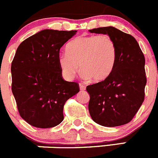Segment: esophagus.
<instances>
[{
  "mask_svg": "<svg viewBox=\"0 0 158 158\" xmlns=\"http://www.w3.org/2000/svg\"><path fill=\"white\" fill-rule=\"evenodd\" d=\"M79 87H80V90H85V87L82 84H79Z\"/></svg>",
  "mask_w": 158,
  "mask_h": 158,
  "instance_id": "esophagus-1",
  "label": "esophagus"
}]
</instances>
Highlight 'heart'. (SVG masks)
Instances as JSON below:
<instances>
[{
  "label": "heart",
  "instance_id": "obj_1",
  "mask_svg": "<svg viewBox=\"0 0 158 158\" xmlns=\"http://www.w3.org/2000/svg\"><path fill=\"white\" fill-rule=\"evenodd\" d=\"M66 49L57 56L59 68L66 80L73 79L80 67L82 78L101 82L114 68L117 48L108 35L77 37L67 44Z\"/></svg>",
  "mask_w": 158,
  "mask_h": 158
}]
</instances>
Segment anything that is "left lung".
I'll use <instances>...</instances> for the list:
<instances>
[{
  "mask_svg": "<svg viewBox=\"0 0 158 158\" xmlns=\"http://www.w3.org/2000/svg\"><path fill=\"white\" fill-rule=\"evenodd\" d=\"M108 35L115 43L117 60L107 79L88 85V110L92 120L104 127L130 122L144 100L145 59L134 37L109 26L89 30Z\"/></svg>",
  "mask_w": 158,
  "mask_h": 158,
  "instance_id": "1",
  "label": "left lung"
}]
</instances>
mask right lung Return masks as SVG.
Returning a JSON list of instances; mask_svg holds the SVG:
<instances>
[{
  "instance_id": "1",
  "label": "right lung",
  "mask_w": 158,
  "mask_h": 158,
  "mask_svg": "<svg viewBox=\"0 0 158 158\" xmlns=\"http://www.w3.org/2000/svg\"><path fill=\"white\" fill-rule=\"evenodd\" d=\"M77 31L45 29L18 46L11 64L12 93L21 118L39 128L55 127L64 120V105L79 92L66 81L57 64L60 49Z\"/></svg>"
}]
</instances>
